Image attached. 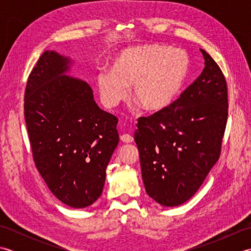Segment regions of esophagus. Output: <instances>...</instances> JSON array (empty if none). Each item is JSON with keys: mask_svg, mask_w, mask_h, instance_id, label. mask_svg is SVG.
<instances>
[{"mask_svg": "<svg viewBox=\"0 0 251 251\" xmlns=\"http://www.w3.org/2000/svg\"><path fill=\"white\" fill-rule=\"evenodd\" d=\"M121 140L123 142H125V143H131V142H134V138H132L128 134H124V135L121 136Z\"/></svg>", "mask_w": 251, "mask_h": 251, "instance_id": "1", "label": "esophagus"}]
</instances>
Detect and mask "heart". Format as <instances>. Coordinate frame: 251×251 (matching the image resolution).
Wrapping results in <instances>:
<instances>
[{
	"label": "heart",
	"instance_id": "obj_1",
	"mask_svg": "<svg viewBox=\"0 0 251 251\" xmlns=\"http://www.w3.org/2000/svg\"><path fill=\"white\" fill-rule=\"evenodd\" d=\"M190 61L184 51L166 46L130 47L112 62L110 72H100L97 87L101 101L114 108L130 88L132 101L149 113L166 109L182 88L189 73Z\"/></svg>",
	"mask_w": 251,
	"mask_h": 251
}]
</instances>
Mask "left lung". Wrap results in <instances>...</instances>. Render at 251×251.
Segmentation results:
<instances>
[{"label":"left lung","instance_id":"left-lung-1","mask_svg":"<svg viewBox=\"0 0 251 251\" xmlns=\"http://www.w3.org/2000/svg\"><path fill=\"white\" fill-rule=\"evenodd\" d=\"M205 68L174 102L138 119L135 141L148 195L179 206L193 196L220 156L227 120V88L221 69L201 50Z\"/></svg>","mask_w":251,"mask_h":251}]
</instances>
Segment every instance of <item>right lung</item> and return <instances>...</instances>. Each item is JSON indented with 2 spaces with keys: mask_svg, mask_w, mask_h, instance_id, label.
I'll return each instance as SVG.
<instances>
[{
  "mask_svg": "<svg viewBox=\"0 0 251 251\" xmlns=\"http://www.w3.org/2000/svg\"><path fill=\"white\" fill-rule=\"evenodd\" d=\"M70 58L45 50L31 71L25 119L35 166L58 200L90 206L102 193L119 143L117 119L101 110L89 85L66 75Z\"/></svg>",
  "mask_w": 251,
  "mask_h": 251,
  "instance_id": "obj_1",
  "label": "right lung"
}]
</instances>
